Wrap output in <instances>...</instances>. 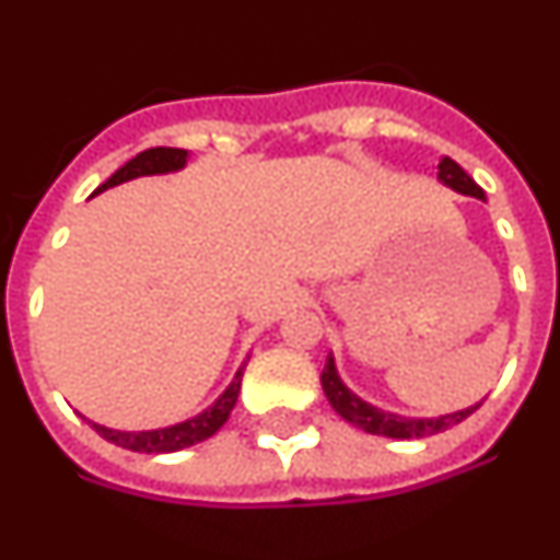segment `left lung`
<instances>
[{"mask_svg":"<svg viewBox=\"0 0 560 560\" xmlns=\"http://www.w3.org/2000/svg\"><path fill=\"white\" fill-rule=\"evenodd\" d=\"M438 179L443 182L446 187L452 190L463 192V196H474V199H485L482 187L463 171L454 160L443 156L438 165ZM323 389L328 395L330 407L341 415V418L353 423V427L364 429L370 434H384V438H395V440H409V438H429V434H438V432H446V429L457 427L463 423L465 418L471 412H477V407H468V409H459L454 415H440V418H404V415H393V412H384V409L373 407L368 400H361L359 395L350 393L345 387V381L339 378L336 373V364H334V355H328L325 361V370H323Z\"/></svg>","mask_w":560,"mask_h":560,"instance_id":"8db88e82","label":"left lung"}]
</instances>
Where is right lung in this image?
I'll return each instance as SVG.
<instances>
[{"mask_svg":"<svg viewBox=\"0 0 560 560\" xmlns=\"http://www.w3.org/2000/svg\"><path fill=\"white\" fill-rule=\"evenodd\" d=\"M187 162V151L185 148H148V151L137 153L133 160H128L120 171L108 176L95 192L108 190L114 185H122L128 179H137V176H153V173H171V171H182ZM246 368V364H244ZM244 368L237 370L235 378H232L230 387L224 389L215 404L210 409H205L196 418H187L185 423H176V427H165V429H151V432H117V429H106L101 423H92L97 434L114 446H122L128 452H142V454H167V452H182L187 446H196L201 440L212 438V434L219 432L221 427L230 418L232 407H235L237 393H241V378H244Z\"/></svg>","mask_w":560,"mask_h":560,"instance_id":"1","label":"right lung"}]
</instances>
